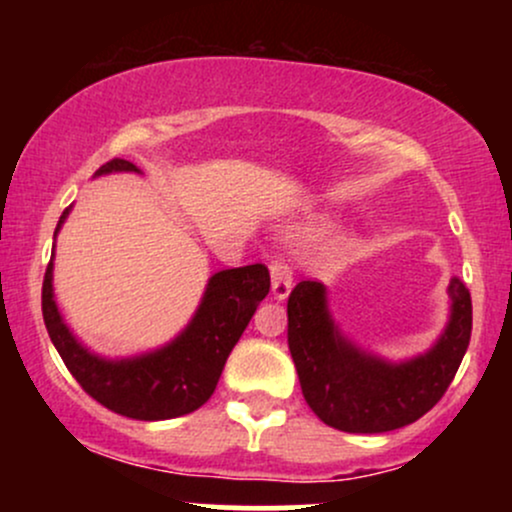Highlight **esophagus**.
<instances>
[{"instance_id":"34e87169","label":"esophagus","mask_w":512,"mask_h":512,"mask_svg":"<svg viewBox=\"0 0 512 512\" xmlns=\"http://www.w3.org/2000/svg\"><path fill=\"white\" fill-rule=\"evenodd\" d=\"M269 274H272V296L276 301H284V298L291 293V286H293L291 267L284 260L276 257V260H272V264H269Z\"/></svg>"}]
</instances>
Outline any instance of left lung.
Masks as SVG:
<instances>
[{
    "mask_svg": "<svg viewBox=\"0 0 512 512\" xmlns=\"http://www.w3.org/2000/svg\"><path fill=\"white\" fill-rule=\"evenodd\" d=\"M450 320L438 342L407 361L363 351L327 305L320 281H301L289 296V349L308 407L346 433H385L414 424L445 395L472 337V298L452 279Z\"/></svg>",
    "mask_w": 512,
    "mask_h": 512,
    "instance_id": "obj_1",
    "label": "left lung"
}]
</instances>
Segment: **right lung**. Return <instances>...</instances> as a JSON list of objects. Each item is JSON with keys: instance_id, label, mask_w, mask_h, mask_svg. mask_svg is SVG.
<instances>
[{"instance_id": "1", "label": "right lung", "mask_w": 512, "mask_h": 512, "mask_svg": "<svg viewBox=\"0 0 512 512\" xmlns=\"http://www.w3.org/2000/svg\"><path fill=\"white\" fill-rule=\"evenodd\" d=\"M108 173H139V168L113 158L96 170V175ZM69 211L72 207L62 211L55 238ZM52 262L55 248L43 281V320L57 354L96 402L139 421L175 419L202 407L214 395L228 354L269 293L264 264L223 269L211 276L195 315L173 342L139 356L105 358L88 351L64 322L52 289Z\"/></svg>"}]
</instances>
